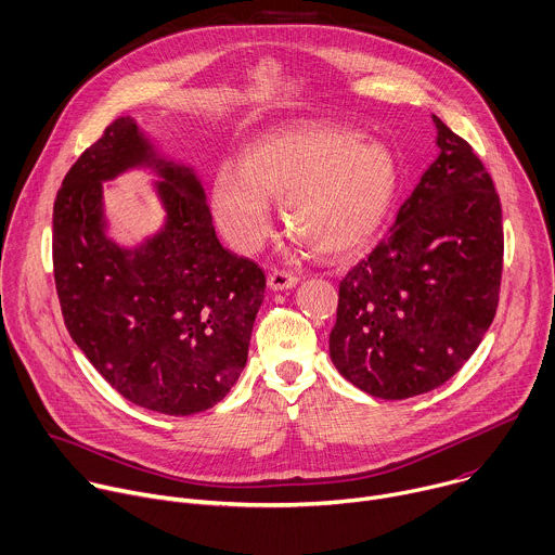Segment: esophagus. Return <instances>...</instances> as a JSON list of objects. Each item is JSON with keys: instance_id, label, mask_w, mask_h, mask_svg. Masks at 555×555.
<instances>
[{"instance_id": "esophagus-1", "label": "esophagus", "mask_w": 555, "mask_h": 555, "mask_svg": "<svg viewBox=\"0 0 555 555\" xmlns=\"http://www.w3.org/2000/svg\"><path fill=\"white\" fill-rule=\"evenodd\" d=\"M298 283V276H294L292 272H285V270H272L268 274V287L274 289V292H283V289H289Z\"/></svg>"}]
</instances>
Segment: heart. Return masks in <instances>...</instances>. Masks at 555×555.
Listing matches in <instances>:
<instances>
[{"instance_id": "1", "label": "heart", "mask_w": 555, "mask_h": 555, "mask_svg": "<svg viewBox=\"0 0 555 555\" xmlns=\"http://www.w3.org/2000/svg\"><path fill=\"white\" fill-rule=\"evenodd\" d=\"M399 190L392 152L357 130L305 124L270 132L222 165L211 203L222 233L240 250H257L272 231V201L283 222L318 255L341 259L373 240Z\"/></svg>"}]
</instances>
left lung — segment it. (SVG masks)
<instances>
[{"mask_svg":"<svg viewBox=\"0 0 555 555\" xmlns=\"http://www.w3.org/2000/svg\"><path fill=\"white\" fill-rule=\"evenodd\" d=\"M438 158L399 209L390 235L339 283L328 335L344 379L386 401L449 382L499 305L503 224L494 182L440 117Z\"/></svg>","mask_w":555,"mask_h":555,"instance_id":"1","label":"left lung"}]
</instances>
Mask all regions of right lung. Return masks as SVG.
I'll return each mask as SVG.
<instances>
[{"instance_id":"right-lung-1","label":"right lung","mask_w":555,"mask_h":555,"mask_svg":"<svg viewBox=\"0 0 555 555\" xmlns=\"http://www.w3.org/2000/svg\"><path fill=\"white\" fill-rule=\"evenodd\" d=\"M152 166L168 220L139 249L103 233L101 180ZM54 281L72 339L126 401L167 416L220 403L240 379L266 274L216 237L192 167L158 158L117 117L67 171L54 201Z\"/></svg>"}]
</instances>
